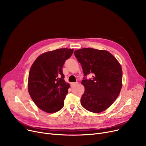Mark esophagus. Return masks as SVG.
<instances>
[{
  "instance_id": "esophagus-1",
  "label": "esophagus",
  "mask_w": 146,
  "mask_h": 146,
  "mask_svg": "<svg viewBox=\"0 0 146 146\" xmlns=\"http://www.w3.org/2000/svg\"><path fill=\"white\" fill-rule=\"evenodd\" d=\"M77 84H78V82H73V83H71V85L72 86H74L77 85Z\"/></svg>"
}]
</instances>
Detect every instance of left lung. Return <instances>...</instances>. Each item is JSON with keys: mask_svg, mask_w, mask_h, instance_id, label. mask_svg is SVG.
Wrapping results in <instances>:
<instances>
[{"mask_svg": "<svg viewBox=\"0 0 146 146\" xmlns=\"http://www.w3.org/2000/svg\"><path fill=\"white\" fill-rule=\"evenodd\" d=\"M74 54L82 64L85 76L82 82L85 88L80 99L82 106L94 113L106 110L116 100L122 88L120 64L105 50L83 48ZM90 73L93 74V78L87 80Z\"/></svg>", "mask_w": 146, "mask_h": 146, "instance_id": "left-lung-1", "label": "left lung"}]
</instances>
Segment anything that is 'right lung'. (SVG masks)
Masks as SVG:
<instances>
[{"label": "right lung", "instance_id": "obj_1", "mask_svg": "<svg viewBox=\"0 0 146 146\" xmlns=\"http://www.w3.org/2000/svg\"><path fill=\"white\" fill-rule=\"evenodd\" d=\"M73 52V49L60 48L45 52L31 67L29 94L35 105L46 112H56L64 106L70 85L64 81L63 66Z\"/></svg>", "mask_w": 146, "mask_h": 146}]
</instances>
